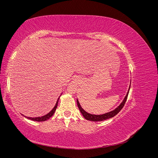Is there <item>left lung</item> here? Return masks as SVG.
Segmentation results:
<instances>
[{
    "instance_id": "8db88e82",
    "label": "left lung",
    "mask_w": 158,
    "mask_h": 158,
    "mask_svg": "<svg viewBox=\"0 0 158 158\" xmlns=\"http://www.w3.org/2000/svg\"><path fill=\"white\" fill-rule=\"evenodd\" d=\"M130 88H131V85L130 86H129L128 90V92L126 95V96L124 98V99L123 100V102L121 103V104L119 105V106L114 109V110L111 111H109L108 113H104L102 114H90L87 113L85 111L82 109V107H81L80 104L78 102V99H76V102H77V105H78V107L79 108L80 111L82 113V114L83 115V117L86 119V120L88 121H94V122H96V121H103L105 120H107V119L109 118H111L112 117H113L114 116H115L118 113V112L121 111L122 109V108L123 107V106H125V103L127 101V99L128 97V92H129V90H130Z\"/></svg>"
}]
</instances>
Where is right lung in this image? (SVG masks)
Segmentation results:
<instances>
[{"label":"right lung","mask_w":158,"mask_h":158,"mask_svg":"<svg viewBox=\"0 0 158 158\" xmlns=\"http://www.w3.org/2000/svg\"><path fill=\"white\" fill-rule=\"evenodd\" d=\"M60 95H61V94H60ZM60 96H59V98H58V99H57L56 103V104H55V107H53V109H52L49 113H48L47 114H45V115L42 116V117H26V116H24V117H25L26 118H28V119H30V120H31V121H37V122L45 121H47V120H48V119H49V118H51L52 115H53L55 112V111H56V107H57V106H58V102H59V100ZM22 115H23V114H22Z\"/></svg>","instance_id":"right-lung-1"}]
</instances>
